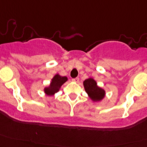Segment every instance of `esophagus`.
Segmentation results:
<instances>
[{"mask_svg": "<svg viewBox=\"0 0 147 147\" xmlns=\"http://www.w3.org/2000/svg\"><path fill=\"white\" fill-rule=\"evenodd\" d=\"M79 80H80V79H79L78 77H76V78L75 79H72V82H75V83H78Z\"/></svg>", "mask_w": 147, "mask_h": 147, "instance_id": "obj_1", "label": "esophagus"}]
</instances>
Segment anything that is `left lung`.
<instances>
[{"instance_id": "left-lung-1", "label": "left lung", "mask_w": 147, "mask_h": 147, "mask_svg": "<svg viewBox=\"0 0 147 147\" xmlns=\"http://www.w3.org/2000/svg\"><path fill=\"white\" fill-rule=\"evenodd\" d=\"M83 85L88 98L93 102H100L105 97V91L98 86L97 82L92 77L85 80L83 82Z\"/></svg>"}]
</instances>
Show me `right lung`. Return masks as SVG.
Instances as JSON below:
<instances>
[{
    "instance_id": "right-lung-1",
    "label": "right lung",
    "mask_w": 147,
    "mask_h": 147,
    "mask_svg": "<svg viewBox=\"0 0 147 147\" xmlns=\"http://www.w3.org/2000/svg\"><path fill=\"white\" fill-rule=\"evenodd\" d=\"M67 81V77L61 76L59 74H56L51 80L49 86L44 88V93L47 96H53L60 91L61 87Z\"/></svg>"
}]
</instances>
